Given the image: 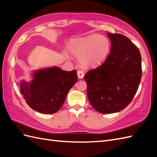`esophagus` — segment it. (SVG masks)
Listing matches in <instances>:
<instances>
[{
  "label": "esophagus",
  "mask_w": 157,
  "mask_h": 157,
  "mask_svg": "<svg viewBox=\"0 0 157 157\" xmlns=\"http://www.w3.org/2000/svg\"><path fill=\"white\" fill-rule=\"evenodd\" d=\"M77 75L79 78H83L84 77V71L82 70H78L77 71Z\"/></svg>",
  "instance_id": "1"
}]
</instances>
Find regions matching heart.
<instances>
[{"label":"heart","mask_w":157,"mask_h":157,"mask_svg":"<svg viewBox=\"0 0 157 157\" xmlns=\"http://www.w3.org/2000/svg\"><path fill=\"white\" fill-rule=\"evenodd\" d=\"M110 42L101 35H92L72 40L70 52L80 59L84 67H94L106 59L110 50Z\"/></svg>","instance_id":"b5f03b06"}]
</instances>
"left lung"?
Instances as JSON below:
<instances>
[{"label": "left lung", "instance_id": "left-lung-1", "mask_svg": "<svg viewBox=\"0 0 157 157\" xmlns=\"http://www.w3.org/2000/svg\"><path fill=\"white\" fill-rule=\"evenodd\" d=\"M111 41L109 55L84 78L87 96L92 106L103 114L119 112L136 95L141 78V58L139 49L126 36L108 33Z\"/></svg>", "mask_w": 157, "mask_h": 157}]
</instances>
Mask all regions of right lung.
<instances>
[{"label":"right lung","mask_w":157,"mask_h":157,"mask_svg":"<svg viewBox=\"0 0 157 157\" xmlns=\"http://www.w3.org/2000/svg\"><path fill=\"white\" fill-rule=\"evenodd\" d=\"M33 77L29 83H21V92L28 105L43 114L59 111L78 80L76 70L66 71L56 67L36 71Z\"/></svg>","instance_id":"obj_1"}]
</instances>
